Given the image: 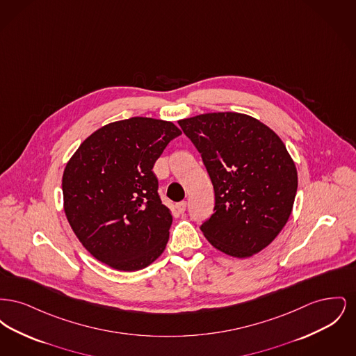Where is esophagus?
<instances>
[{
	"mask_svg": "<svg viewBox=\"0 0 356 356\" xmlns=\"http://www.w3.org/2000/svg\"><path fill=\"white\" fill-rule=\"evenodd\" d=\"M176 208L180 213H184L186 209V202H180V203L176 204Z\"/></svg>",
	"mask_w": 356,
	"mask_h": 356,
	"instance_id": "obj_1",
	"label": "esophagus"
}]
</instances>
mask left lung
<instances>
[{
  "instance_id": "1",
  "label": "left lung",
  "mask_w": 356,
  "mask_h": 356,
  "mask_svg": "<svg viewBox=\"0 0 356 356\" xmlns=\"http://www.w3.org/2000/svg\"><path fill=\"white\" fill-rule=\"evenodd\" d=\"M179 125L215 189L204 236L238 259L260 252L286 225L296 196L298 172L284 143L266 124L236 112L204 113Z\"/></svg>"
}]
</instances>
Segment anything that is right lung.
Wrapping results in <instances>:
<instances>
[{
	"instance_id": "obj_1",
	"label": "right lung",
	"mask_w": 356,
	"mask_h": 356,
	"mask_svg": "<svg viewBox=\"0 0 356 356\" xmlns=\"http://www.w3.org/2000/svg\"><path fill=\"white\" fill-rule=\"evenodd\" d=\"M181 131L170 121L132 118L86 137L63 175L64 211L86 251L119 271L143 270L164 252L172 213L153 165Z\"/></svg>"
}]
</instances>
